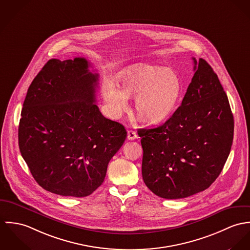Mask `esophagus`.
Masks as SVG:
<instances>
[{"instance_id": "obj_1", "label": "esophagus", "mask_w": 250, "mask_h": 250, "mask_svg": "<svg viewBox=\"0 0 250 250\" xmlns=\"http://www.w3.org/2000/svg\"><path fill=\"white\" fill-rule=\"evenodd\" d=\"M138 138V136H137V134H136V132L135 131H133V130H128L127 131V139L128 140H135V139Z\"/></svg>"}]
</instances>
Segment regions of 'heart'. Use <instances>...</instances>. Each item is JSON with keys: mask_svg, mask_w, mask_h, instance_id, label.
<instances>
[{"mask_svg": "<svg viewBox=\"0 0 250 250\" xmlns=\"http://www.w3.org/2000/svg\"><path fill=\"white\" fill-rule=\"evenodd\" d=\"M118 87L104 88L105 104L116 118L128 109V100L134 97L139 118L149 125L163 123L175 110L183 85L178 74L170 69L146 63H135L117 76Z\"/></svg>", "mask_w": 250, "mask_h": 250, "instance_id": "b5f03b06", "label": "heart"}]
</instances>
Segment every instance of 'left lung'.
Here are the masks:
<instances>
[{"label": "left lung", "mask_w": 250, "mask_h": 250, "mask_svg": "<svg viewBox=\"0 0 250 250\" xmlns=\"http://www.w3.org/2000/svg\"><path fill=\"white\" fill-rule=\"evenodd\" d=\"M181 105L163 125L140 128L142 175L153 194L184 198L209 188L230 153L234 119L217 74L202 58Z\"/></svg>", "instance_id": "8db88e82"}]
</instances>
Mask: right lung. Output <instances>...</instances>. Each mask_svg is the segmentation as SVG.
<instances>
[{
	"label": "right lung",
	"mask_w": 250,
	"mask_h": 250,
	"mask_svg": "<svg viewBox=\"0 0 250 250\" xmlns=\"http://www.w3.org/2000/svg\"><path fill=\"white\" fill-rule=\"evenodd\" d=\"M83 57L50 59L29 85L18 128L19 148L46 191L83 197L104 182L126 138L123 125L96 104L99 75Z\"/></svg>",
	"instance_id": "1"
}]
</instances>
